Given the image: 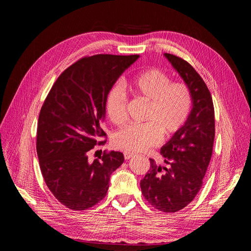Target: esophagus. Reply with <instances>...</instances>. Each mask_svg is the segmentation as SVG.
<instances>
[{
    "mask_svg": "<svg viewBox=\"0 0 251 251\" xmlns=\"http://www.w3.org/2000/svg\"><path fill=\"white\" fill-rule=\"evenodd\" d=\"M124 156H125L126 160H128V159H131V158L135 157V154H134V153H130V151H125Z\"/></svg>",
    "mask_w": 251,
    "mask_h": 251,
    "instance_id": "34e87169",
    "label": "esophagus"
}]
</instances>
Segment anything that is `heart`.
Listing matches in <instances>:
<instances>
[{"mask_svg":"<svg viewBox=\"0 0 251 251\" xmlns=\"http://www.w3.org/2000/svg\"><path fill=\"white\" fill-rule=\"evenodd\" d=\"M132 92L149 102L144 120L140 125H127L113 137L114 147L126 151H146L156 147L164 137L182 130L191 115L193 95L184 82H173L168 74L159 69H149L136 74L127 81ZM127 98L119 85L112 87L105 96L104 110L113 125L121 126L126 118Z\"/></svg>","mask_w":251,"mask_h":251,"instance_id":"heart-1","label":"heart"}]
</instances>
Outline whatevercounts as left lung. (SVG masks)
I'll return each instance as SVG.
<instances>
[{
    "instance_id": "8db88e82",
    "label": "left lung",
    "mask_w": 251,
    "mask_h": 251,
    "mask_svg": "<svg viewBox=\"0 0 251 251\" xmlns=\"http://www.w3.org/2000/svg\"><path fill=\"white\" fill-rule=\"evenodd\" d=\"M193 95V110L186 125L161 149L164 166L154 159L140 181L146 200L156 209L176 212L191 203L202 187L215 140V109L209 90L191 64L165 53Z\"/></svg>"
}]
</instances>
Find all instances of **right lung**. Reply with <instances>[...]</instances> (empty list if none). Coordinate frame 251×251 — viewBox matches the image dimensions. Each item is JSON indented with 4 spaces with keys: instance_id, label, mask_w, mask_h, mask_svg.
Segmentation results:
<instances>
[{
    "instance_id": "1",
    "label": "right lung",
    "mask_w": 251,
    "mask_h": 251,
    "mask_svg": "<svg viewBox=\"0 0 251 251\" xmlns=\"http://www.w3.org/2000/svg\"><path fill=\"white\" fill-rule=\"evenodd\" d=\"M138 57H82L59 75L42 105L36 131L41 172L49 191L69 209L86 210L100 202L111 174L125 161L114 151H103L94 161L88 157L107 141H100L107 135L100 127L107 93Z\"/></svg>"
}]
</instances>
